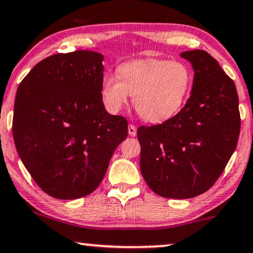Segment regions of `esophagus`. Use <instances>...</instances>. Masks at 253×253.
I'll return each mask as SVG.
<instances>
[{"label": "esophagus", "mask_w": 253, "mask_h": 253, "mask_svg": "<svg viewBox=\"0 0 253 253\" xmlns=\"http://www.w3.org/2000/svg\"><path fill=\"white\" fill-rule=\"evenodd\" d=\"M127 131H129L130 136L135 137L137 135V129H136V126H133V124H129V126H127Z\"/></svg>", "instance_id": "34e87169"}]
</instances>
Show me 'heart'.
<instances>
[{
    "mask_svg": "<svg viewBox=\"0 0 253 253\" xmlns=\"http://www.w3.org/2000/svg\"><path fill=\"white\" fill-rule=\"evenodd\" d=\"M192 86V73L180 61L146 60L121 64L116 74H105L101 93L105 108L118 112L133 96L137 114L160 123L176 115Z\"/></svg>",
    "mask_w": 253,
    "mask_h": 253,
    "instance_id": "1",
    "label": "heart"
}]
</instances>
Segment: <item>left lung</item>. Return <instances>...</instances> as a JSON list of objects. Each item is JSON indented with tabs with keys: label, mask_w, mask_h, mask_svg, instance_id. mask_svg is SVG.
<instances>
[{
	"label": "left lung",
	"mask_w": 253,
	"mask_h": 253,
	"mask_svg": "<svg viewBox=\"0 0 253 253\" xmlns=\"http://www.w3.org/2000/svg\"><path fill=\"white\" fill-rule=\"evenodd\" d=\"M180 56L195 70L188 102L162 124L137 130L143 178L155 193L172 199L208 191L223 173L241 132L235 82L207 51Z\"/></svg>",
	"instance_id": "8db88e82"
}]
</instances>
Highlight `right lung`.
<instances>
[{
  "label": "right lung",
  "mask_w": 253,
  "mask_h": 253,
  "mask_svg": "<svg viewBox=\"0 0 253 253\" xmlns=\"http://www.w3.org/2000/svg\"><path fill=\"white\" fill-rule=\"evenodd\" d=\"M103 55L49 56L18 85L12 136L35 183L51 197L76 199L97 189L115 149L127 136L126 117L102 101Z\"/></svg>",
  "instance_id": "1"
}]
</instances>
